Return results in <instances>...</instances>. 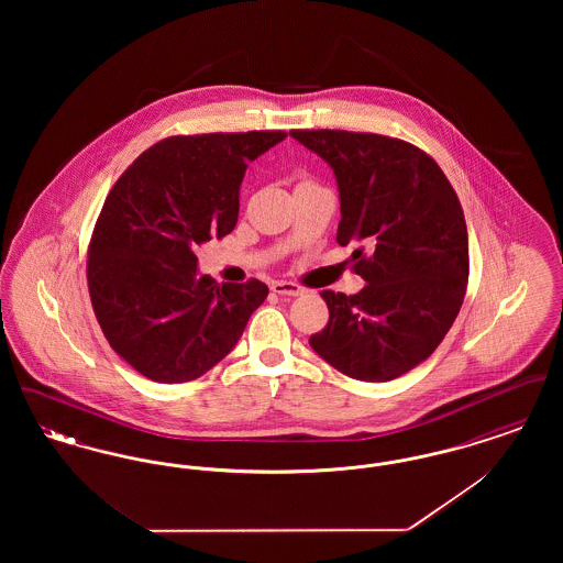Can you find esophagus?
I'll use <instances>...</instances> for the list:
<instances>
[{
    "label": "esophagus",
    "instance_id": "obj_1",
    "mask_svg": "<svg viewBox=\"0 0 563 563\" xmlns=\"http://www.w3.org/2000/svg\"><path fill=\"white\" fill-rule=\"evenodd\" d=\"M272 291L285 295V297H297V295L303 294V287L297 283H289V280H276V283H272Z\"/></svg>",
    "mask_w": 563,
    "mask_h": 563
}]
</instances>
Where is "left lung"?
Returning a JSON list of instances; mask_svg holds the SVG:
<instances>
[{
  "label": "left lung",
  "instance_id": "left-lung-1",
  "mask_svg": "<svg viewBox=\"0 0 563 563\" xmlns=\"http://www.w3.org/2000/svg\"><path fill=\"white\" fill-rule=\"evenodd\" d=\"M333 168L354 244V295L322 291V358L354 379L388 382L427 361L454 324L468 283V232L452 184L420 147L374 133L291 131Z\"/></svg>",
  "mask_w": 563,
  "mask_h": 563
}]
</instances>
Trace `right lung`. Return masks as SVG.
<instances>
[{"label": "right lung", "mask_w": 563, "mask_h": 563, "mask_svg": "<svg viewBox=\"0 0 563 563\" xmlns=\"http://www.w3.org/2000/svg\"><path fill=\"white\" fill-rule=\"evenodd\" d=\"M285 136H168L113 184L88 244V291L109 346L139 374L162 384L207 374L268 297L257 278L219 285L198 276L194 251L236 228L249 162Z\"/></svg>", "instance_id": "1"}]
</instances>
